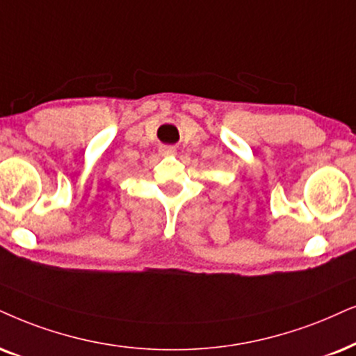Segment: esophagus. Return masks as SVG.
Segmentation results:
<instances>
[{
	"mask_svg": "<svg viewBox=\"0 0 356 356\" xmlns=\"http://www.w3.org/2000/svg\"><path fill=\"white\" fill-rule=\"evenodd\" d=\"M161 152H163L164 156H168V154H174L175 149L172 146H163V147H161Z\"/></svg>",
	"mask_w": 356,
	"mask_h": 356,
	"instance_id": "1",
	"label": "esophagus"
}]
</instances>
